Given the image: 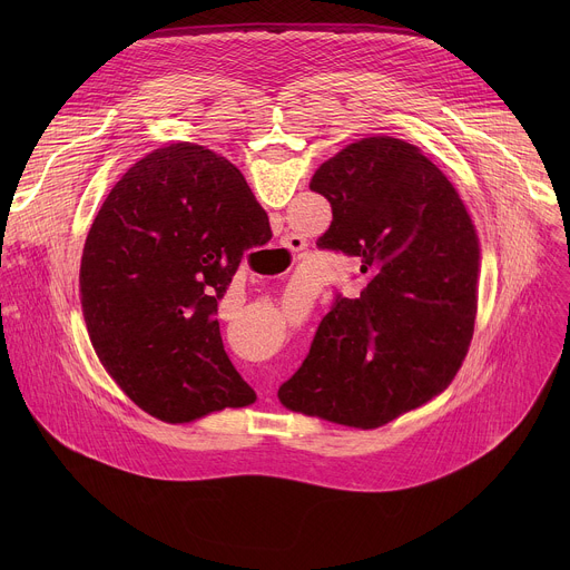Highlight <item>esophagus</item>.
Instances as JSON below:
<instances>
[{
    "mask_svg": "<svg viewBox=\"0 0 570 570\" xmlns=\"http://www.w3.org/2000/svg\"><path fill=\"white\" fill-rule=\"evenodd\" d=\"M302 246H304L302 238H295V236L288 238V248H291V250H297V248H302Z\"/></svg>",
    "mask_w": 570,
    "mask_h": 570,
    "instance_id": "1",
    "label": "esophagus"
}]
</instances>
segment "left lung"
I'll return each mask as SVG.
<instances>
[{
  "instance_id": "1",
  "label": "left lung",
  "mask_w": 570,
  "mask_h": 570,
  "mask_svg": "<svg viewBox=\"0 0 570 570\" xmlns=\"http://www.w3.org/2000/svg\"><path fill=\"white\" fill-rule=\"evenodd\" d=\"M308 187L334 214L317 248L356 257L367 286L336 297L277 396L295 413L379 429L458 374L478 308V234L449 178L403 139L345 146Z\"/></svg>"
}]
</instances>
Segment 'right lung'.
Returning a JSON list of instances; mask_svg holds the SVG:
<instances>
[{"mask_svg":"<svg viewBox=\"0 0 570 570\" xmlns=\"http://www.w3.org/2000/svg\"><path fill=\"white\" fill-rule=\"evenodd\" d=\"M271 236L240 171L191 141L148 153L112 187L86 238L80 304L99 361L141 411L185 424L255 403L216 313L243 253Z\"/></svg>","mask_w":570,"mask_h":570,"instance_id":"1","label":"right lung"}]
</instances>
